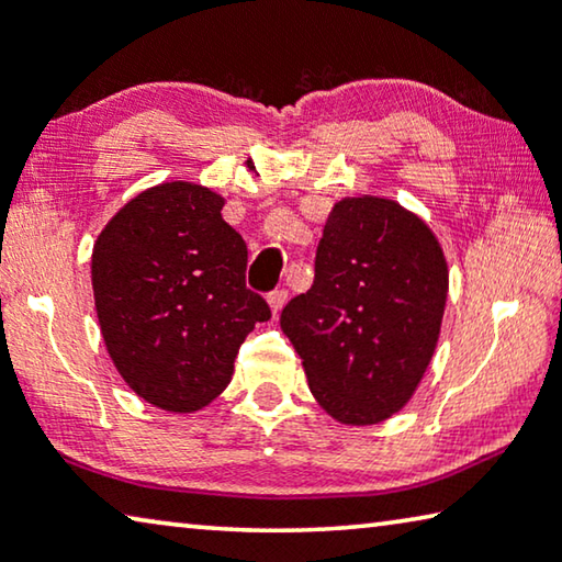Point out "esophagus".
Returning a JSON list of instances; mask_svg holds the SVG:
<instances>
[{"instance_id":"esophagus-1","label":"esophagus","mask_w":562,"mask_h":562,"mask_svg":"<svg viewBox=\"0 0 562 562\" xmlns=\"http://www.w3.org/2000/svg\"><path fill=\"white\" fill-rule=\"evenodd\" d=\"M267 302H270L272 315L278 317L280 310L284 307V302H288V292H284V290H274V292H270V297H267Z\"/></svg>"}]
</instances>
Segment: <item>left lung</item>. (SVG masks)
<instances>
[{"label":"left lung","mask_w":562,"mask_h":562,"mask_svg":"<svg viewBox=\"0 0 562 562\" xmlns=\"http://www.w3.org/2000/svg\"><path fill=\"white\" fill-rule=\"evenodd\" d=\"M448 262L425 222L382 198L329 212L315 282L280 315L319 405L345 425L387 420L413 397L440 337Z\"/></svg>","instance_id":"obj_1"}]
</instances>
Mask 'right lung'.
<instances>
[{
  "instance_id": "right-lung-1",
  "label": "right lung",
  "mask_w": 562,
  "mask_h": 562,
  "mask_svg": "<svg viewBox=\"0 0 562 562\" xmlns=\"http://www.w3.org/2000/svg\"><path fill=\"white\" fill-rule=\"evenodd\" d=\"M210 187L165 182L114 215L92 249V290L122 380L169 413L229 385L239 345L270 305L247 290V245Z\"/></svg>"
}]
</instances>
